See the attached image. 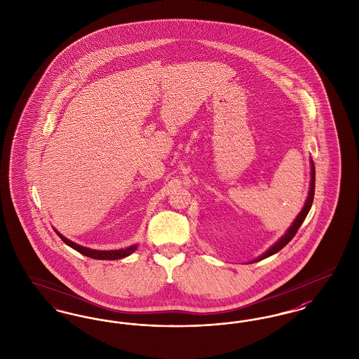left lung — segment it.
<instances>
[{
  "label": "left lung",
  "mask_w": 359,
  "mask_h": 359,
  "mask_svg": "<svg viewBox=\"0 0 359 359\" xmlns=\"http://www.w3.org/2000/svg\"><path fill=\"white\" fill-rule=\"evenodd\" d=\"M310 165H311V182H310V189H309V196H307V199H306V203H304V205H303V208H302L301 212L298 214V216L295 217V220L292 222V224L288 227V230L285 232V235L279 239V241H276L275 243L267 250V251H264L262 255H259L258 258L254 259V260H251V263H255V262H259V260H263V259L269 258V257H271L273 254H276L278 251H280L285 245H286L294 236H295V233L298 232L299 230V227L302 226V223L304 222V219H306V216L309 214V211H310V208H311V204H313V201H314V191H316V167H314V161H313V158L310 160Z\"/></svg>",
  "instance_id": "left-lung-1"
}]
</instances>
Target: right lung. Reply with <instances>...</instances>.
Instances as JSON below:
<instances>
[{
    "mask_svg": "<svg viewBox=\"0 0 359 359\" xmlns=\"http://www.w3.org/2000/svg\"><path fill=\"white\" fill-rule=\"evenodd\" d=\"M56 233L61 238V241L65 244H68L69 247H72L73 250H76L77 252L86 255L88 258L99 259V260H117V259L126 258L130 255L139 244H132L127 248H120V250H92V248H88L84 245H80V244L74 243L72 241L67 239L64 235H61L57 230Z\"/></svg>",
    "mask_w": 359,
    "mask_h": 359,
    "instance_id": "right-lung-1",
    "label": "right lung"
}]
</instances>
